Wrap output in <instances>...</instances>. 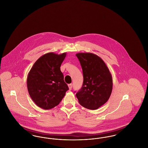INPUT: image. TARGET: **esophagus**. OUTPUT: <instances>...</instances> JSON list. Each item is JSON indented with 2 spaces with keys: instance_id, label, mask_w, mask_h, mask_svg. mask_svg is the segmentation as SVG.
I'll return each instance as SVG.
<instances>
[{
  "instance_id": "obj_1",
  "label": "esophagus",
  "mask_w": 148,
  "mask_h": 148,
  "mask_svg": "<svg viewBox=\"0 0 148 148\" xmlns=\"http://www.w3.org/2000/svg\"><path fill=\"white\" fill-rule=\"evenodd\" d=\"M72 86H73V85H72V84H68V87H69V90H71V89H72Z\"/></svg>"
}]
</instances>
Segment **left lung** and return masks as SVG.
Here are the masks:
<instances>
[{
    "label": "left lung",
    "instance_id": "obj_1",
    "mask_svg": "<svg viewBox=\"0 0 148 148\" xmlns=\"http://www.w3.org/2000/svg\"><path fill=\"white\" fill-rule=\"evenodd\" d=\"M83 70V84L76 94L79 104L96 110L110 98L113 89L112 74L103 59L91 53L76 54Z\"/></svg>",
    "mask_w": 148,
    "mask_h": 148
}]
</instances>
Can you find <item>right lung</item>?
I'll return each mask as SVG.
<instances>
[{"label":"right lung","instance_id":"add662e5","mask_svg":"<svg viewBox=\"0 0 148 148\" xmlns=\"http://www.w3.org/2000/svg\"><path fill=\"white\" fill-rule=\"evenodd\" d=\"M66 53L50 52L40 56L34 64L27 77L29 94L35 104L48 110L58 106L69 89L60 71Z\"/></svg>","mask_w":148,"mask_h":148}]
</instances>
